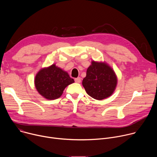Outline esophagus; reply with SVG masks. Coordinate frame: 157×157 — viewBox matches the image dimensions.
I'll list each match as a JSON object with an SVG mask.
<instances>
[{
    "label": "esophagus",
    "instance_id": "obj_1",
    "mask_svg": "<svg viewBox=\"0 0 157 157\" xmlns=\"http://www.w3.org/2000/svg\"><path fill=\"white\" fill-rule=\"evenodd\" d=\"M81 78L80 77H78V78L75 79V81L76 82H77V83L81 82Z\"/></svg>",
    "mask_w": 157,
    "mask_h": 157
}]
</instances>
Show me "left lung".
<instances>
[{
    "instance_id": "8db88e82",
    "label": "left lung",
    "mask_w": 157,
    "mask_h": 157,
    "mask_svg": "<svg viewBox=\"0 0 157 157\" xmlns=\"http://www.w3.org/2000/svg\"><path fill=\"white\" fill-rule=\"evenodd\" d=\"M117 81V76L109 66L93 61L87 68L82 83L89 96L102 100L113 94Z\"/></svg>"
}]
</instances>
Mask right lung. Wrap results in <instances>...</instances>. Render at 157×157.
I'll return each mask as SVG.
<instances>
[{"label": "right lung", "instance_id": "1", "mask_svg": "<svg viewBox=\"0 0 157 157\" xmlns=\"http://www.w3.org/2000/svg\"><path fill=\"white\" fill-rule=\"evenodd\" d=\"M74 82L68 73L55 64L41 70L35 79V85L39 94L50 100L59 98L65 87Z\"/></svg>", "mask_w": 157, "mask_h": 157}]
</instances>
